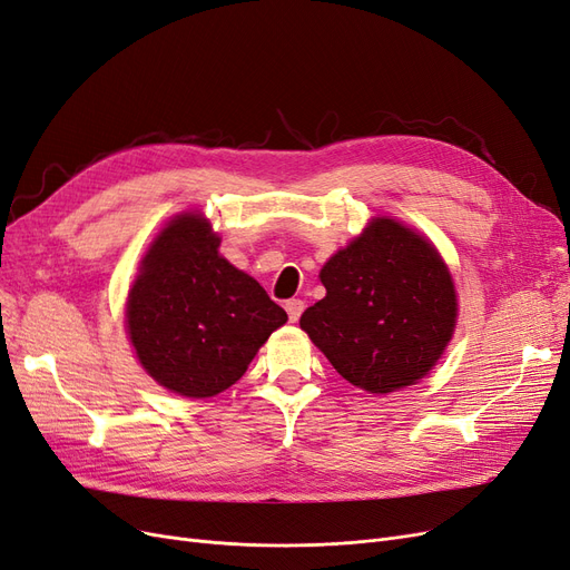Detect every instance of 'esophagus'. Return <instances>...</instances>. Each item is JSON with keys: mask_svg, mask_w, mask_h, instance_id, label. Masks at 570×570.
I'll return each mask as SVG.
<instances>
[{"mask_svg": "<svg viewBox=\"0 0 570 570\" xmlns=\"http://www.w3.org/2000/svg\"><path fill=\"white\" fill-rule=\"evenodd\" d=\"M303 309H305V303H303L301 298H291V301H286V312H288V320H291V322H298V320H301V314H303Z\"/></svg>", "mask_w": 570, "mask_h": 570, "instance_id": "obj_1", "label": "esophagus"}]
</instances>
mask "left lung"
Masks as SVG:
<instances>
[{"label": "left lung", "instance_id": "1", "mask_svg": "<svg viewBox=\"0 0 570 570\" xmlns=\"http://www.w3.org/2000/svg\"><path fill=\"white\" fill-rule=\"evenodd\" d=\"M326 296L301 328L345 381L387 394L420 381L455 328V288L436 248L377 218L322 269Z\"/></svg>", "mask_w": 570, "mask_h": 570}]
</instances>
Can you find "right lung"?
Segmentation results:
<instances>
[{
	"label": "right lung",
	"mask_w": 570,
	"mask_h": 570,
	"mask_svg": "<svg viewBox=\"0 0 570 570\" xmlns=\"http://www.w3.org/2000/svg\"><path fill=\"white\" fill-rule=\"evenodd\" d=\"M218 246L199 214L178 216L147 250L126 305L145 371L193 399L235 385L288 320L256 279L218 256Z\"/></svg>",
	"instance_id": "right-lung-1"
}]
</instances>
